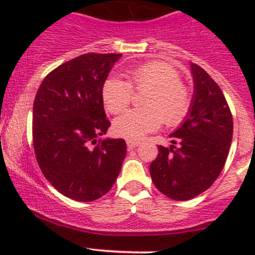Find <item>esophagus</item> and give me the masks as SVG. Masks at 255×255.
Masks as SVG:
<instances>
[{"mask_svg":"<svg viewBox=\"0 0 255 255\" xmlns=\"http://www.w3.org/2000/svg\"><path fill=\"white\" fill-rule=\"evenodd\" d=\"M140 144V142L139 140H133V139H128L127 140V146L129 149H134V148H137L138 145H139Z\"/></svg>","mask_w":255,"mask_h":255,"instance_id":"obj_1","label":"esophagus"}]
</instances>
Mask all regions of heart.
<instances>
[{
  "mask_svg": "<svg viewBox=\"0 0 255 255\" xmlns=\"http://www.w3.org/2000/svg\"><path fill=\"white\" fill-rule=\"evenodd\" d=\"M128 82L109 78L102 85V101L110 113H120L132 100V87L148 89L144 109L129 110L113 121V130L126 139H140L161 126H177L184 121L191 104V94L180 81L177 71L161 61H148L127 73Z\"/></svg>",
  "mask_w": 255,
  "mask_h": 255,
  "instance_id": "obj_1",
  "label": "heart"
}]
</instances>
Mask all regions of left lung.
<instances>
[{
    "label": "left lung",
    "mask_w": 255,
    "mask_h": 255,
    "mask_svg": "<svg viewBox=\"0 0 255 255\" xmlns=\"http://www.w3.org/2000/svg\"><path fill=\"white\" fill-rule=\"evenodd\" d=\"M190 70L194 95L189 112L170 134V148L159 145L149 168L156 189L176 201L194 199L215 182L233 135L232 113L222 90L201 66L190 63Z\"/></svg>",
    "instance_id": "1"
}]
</instances>
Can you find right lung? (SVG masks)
I'll return each mask as SVG.
<instances>
[{
	"mask_svg": "<svg viewBox=\"0 0 255 255\" xmlns=\"http://www.w3.org/2000/svg\"><path fill=\"white\" fill-rule=\"evenodd\" d=\"M122 54H84L49 73L33 104V145L45 179L69 199L90 202L111 190L125 139L102 138V85Z\"/></svg>",
	"mask_w": 255,
	"mask_h": 255,
	"instance_id": "right-lung-1",
	"label": "right lung"
}]
</instances>
